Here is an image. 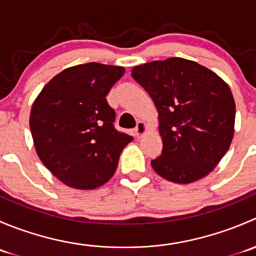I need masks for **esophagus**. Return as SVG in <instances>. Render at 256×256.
Instances as JSON below:
<instances>
[{
	"label": "esophagus",
	"instance_id": "1",
	"mask_svg": "<svg viewBox=\"0 0 256 256\" xmlns=\"http://www.w3.org/2000/svg\"><path fill=\"white\" fill-rule=\"evenodd\" d=\"M146 131H147L146 122H144V121H138V125H136V128H135V132H136V135H138V138L144 135V134H146Z\"/></svg>",
	"mask_w": 256,
	"mask_h": 256
}]
</instances>
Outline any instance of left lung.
<instances>
[{"label":"left lung","instance_id":"1","mask_svg":"<svg viewBox=\"0 0 256 256\" xmlns=\"http://www.w3.org/2000/svg\"><path fill=\"white\" fill-rule=\"evenodd\" d=\"M131 76L158 112L164 148L151 161L154 172L182 184L210 174L234 136L236 102L229 85L197 62L176 56L135 66Z\"/></svg>","mask_w":256,"mask_h":256}]
</instances>
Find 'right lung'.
<instances>
[{
	"label": "right lung",
	"instance_id": "1",
	"mask_svg": "<svg viewBox=\"0 0 256 256\" xmlns=\"http://www.w3.org/2000/svg\"><path fill=\"white\" fill-rule=\"evenodd\" d=\"M124 66L86 63L56 74L36 98L30 115L36 152L64 184L94 190L114 176L132 138L114 128L106 102Z\"/></svg>",
	"mask_w": 256,
	"mask_h": 256
}]
</instances>
